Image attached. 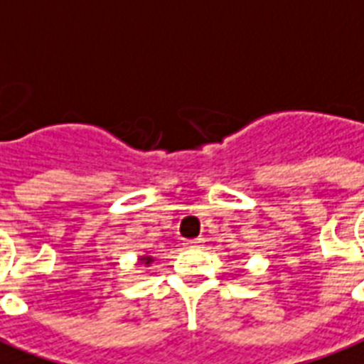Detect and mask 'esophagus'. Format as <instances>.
I'll return each mask as SVG.
<instances>
[{
    "label": "esophagus",
    "mask_w": 364,
    "mask_h": 364,
    "mask_svg": "<svg viewBox=\"0 0 364 364\" xmlns=\"http://www.w3.org/2000/svg\"><path fill=\"white\" fill-rule=\"evenodd\" d=\"M187 247H203L204 245V239L203 237H196V239H189V241H185Z\"/></svg>",
    "instance_id": "obj_1"
}]
</instances>
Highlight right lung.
Instances as JSON below:
<instances>
[{
	"instance_id": "obj_1",
	"label": "right lung",
	"mask_w": 364,
	"mask_h": 364,
	"mask_svg": "<svg viewBox=\"0 0 364 364\" xmlns=\"http://www.w3.org/2000/svg\"><path fill=\"white\" fill-rule=\"evenodd\" d=\"M144 260H146V264H148V262H152V260H150V257H146Z\"/></svg>"
}]
</instances>
